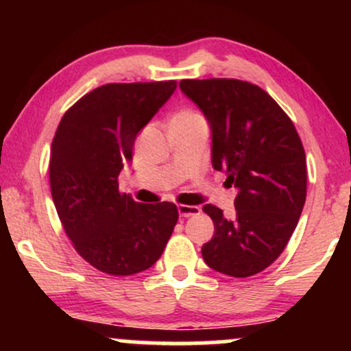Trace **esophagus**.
I'll use <instances>...</instances> for the list:
<instances>
[{
    "label": "esophagus",
    "instance_id": "esophagus-1",
    "mask_svg": "<svg viewBox=\"0 0 351 351\" xmlns=\"http://www.w3.org/2000/svg\"><path fill=\"white\" fill-rule=\"evenodd\" d=\"M201 209L198 206H189V204H180L178 206V213L181 217H189V216H196L199 215Z\"/></svg>",
    "mask_w": 351,
    "mask_h": 351
}]
</instances>
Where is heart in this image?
Listing matches in <instances>:
<instances>
[{"mask_svg": "<svg viewBox=\"0 0 351 351\" xmlns=\"http://www.w3.org/2000/svg\"><path fill=\"white\" fill-rule=\"evenodd\" d=\"M196 114H193V112H180V114H176L175 117H193Z\"/></svg>", "mask_w": 351, "mask_h": 351, "instance_id": "obj_1", "label": "heart"}]
</instances>
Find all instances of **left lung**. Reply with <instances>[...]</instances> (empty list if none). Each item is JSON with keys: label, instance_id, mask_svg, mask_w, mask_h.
<instances>
[{"label": "left lung", "instance_id": "obj_1", "mask_svg": "<svg viewBox=\"0 0 351 351\" xmlns=\"http://www.w3.org/2000/svg\"><path fill=\"white\" fill-rule=\"evenodd\" d=\"M211 130V163L237 189L234 217L204 204L215 223L201 247L215 271L249 277L269 267L291 239L307 196V165L292 120L267 92L237 79L181 80Z\"/></svg>", "mask_w": 351, "mask_h": 351}]
</instances>
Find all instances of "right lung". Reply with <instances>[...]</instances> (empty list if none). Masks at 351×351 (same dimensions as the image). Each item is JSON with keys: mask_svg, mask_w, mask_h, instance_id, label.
<instances>
[{"mask_svg": "<svg viewBox=\"0 0 351 351\" xmlns=\"http://www.w3.org/2000/svg\"><path fill=\"white\" fill-rule=\"evenodd\" d=\"M176 88L167 82L107 84L60 120L51 147V193L64 231L88 264L112 276L147 271L165 251L178 209L119 191L136 135Z\"/></svg>", "mask_w": 351, "mask_h": 351, "instance_id": "obj_1", "label": "right lung"}]
</instances>
